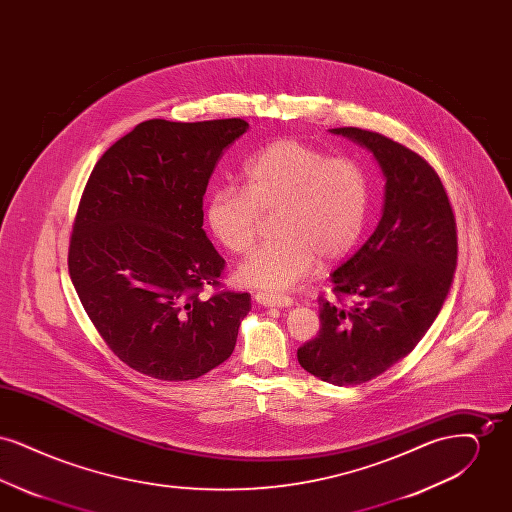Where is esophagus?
<instances>
[{"mask_svg": "<svg viewBox=\"0 0 512 512\" xmlns=\"http://www.w3.org/2000/svg\"><path fill=\"white\" fill-rule=\"evenodd\" d=\"M255 301L265 307H292L293 299L290 295H272V293L259 292L255 295Z\"/></svg>", "mask_w": 512, "mask_h": 512, "instance_id": "esophagus-1", "label": "esophagus"}]
</instances>
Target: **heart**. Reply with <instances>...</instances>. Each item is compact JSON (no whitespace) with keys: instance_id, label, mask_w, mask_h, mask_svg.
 I'll return each instance as SVG.
<instances>
[{"instance_id":"1","label":"heart","mask_w":512,"mask_h":512,"mask_svg":"<svg viewBox=\"0 0 512 512\" xmlns=\"http://www.w3.org/2000/svg\"><path fill=\"white\" fill-rule=\"evenodd\" d=\"M242 188L213 190L205 205L211 234L234 255L247 253L261 217L272 220L276 242L257 249L238 268V280L265 292H284L317 263H334L359 242L370 186L359 163L328 157L301 140H276L245 161Z\"/></svg>"}]
</instances>
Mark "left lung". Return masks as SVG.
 <instances>
[{
  "mask_svg": "<svg viewBox=\"0 0 512 512\" xmlns=\"http://www.w3.org/2000/svg\"><path fill=\"white\" fill-rule=\"evenodd\" d=\"M330 132L374 155L384 205L374 234L330 274L334 292L357 303L318 297L320 330L297 361L328 384L357 386L407 357L438 317L457 267V230L438 174L418 153L370 130Z\"/></svg>",
  "mask_w": 512,
  "mask_h": 512,
  "instance_id": "8db88e82",
  "label": "left lung"
}]
</instances>
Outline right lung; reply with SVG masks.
I'll return each mask as SVG.
<instances>
[{
  "instance_id": "1",
  "label": "right lung",
  "mask_w": 512,
  "mask_h": 512,
  "mask_svg": "<svg viewBox=\"0 0 512 512\" xmlns=\"http://www.w3.org/2000/svg\"><path fill=\"white\" fill-rule=\"evenodd\" d=\"M242 119L138 124L88 178L69 272L101 338L157 380H195L224 363L251 311L249 293L220 292L224 259L203 230V195Z\"/></svg>"
}]
</instances>
